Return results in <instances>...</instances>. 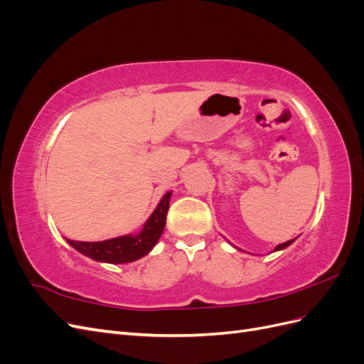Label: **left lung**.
<instances>
[{"mask_svg":"<svg viewBox=\"0 0 364 364\" xmlns=\"http://www.w3.org/2000/svg\"><path fill=\"white\" fill-rule=\"evenodd\" d=\"M294 240H290V241H285V243H282V245H278L277 247H274V250H281V249H285L287 246H290L291 243H293Z\"/></svg>","mask_w":364,"mask_h":364,"instance_id":"obj_1","label":"left lung"}]
</instances>
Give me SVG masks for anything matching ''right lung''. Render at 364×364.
<instances>
[{
	"instance_id": "right-lung-1",
	"label": "right lung",
	"mask_w": 364,
	"mask_h": 364,
	"mask_svg": "<svg viewBox=\"0 0 364 364\" xmlns=\"http://www.w3.org/2000/svg\"><path fill=\"white\" fill-rule=\"evenodd\" d=\"M170 197L171 193H167L162 197L158 208L153 211L138 235H124L112 240L97 241V243H86V241H75L70 238H67V241L74 249L95 261L123 264L139 259L141 257L147 255L162 235L165 222H167Z\"/></svg>"
}]
</instances>
